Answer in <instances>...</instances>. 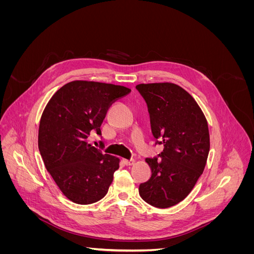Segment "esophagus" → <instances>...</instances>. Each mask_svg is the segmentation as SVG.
Instances as JSON below:
<instances>
[{"label": "esophagus", "mask_w": 254, "mask_h": 254, "mask_svg": "<svg viewBox=\"0 0 254 254\" xmlns=\"http://www.w3.org/2000/svg\"><path fill=\"white\" fill-rule=\"evenodd\" d=\"M123 162H124V164H126V165H132L134 161H133V159H130V160L124 159V160H123Z\"/></svg>", "instance_id": "obj_1"}]
</instances>
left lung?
I'll return each mask as SVG.
<instances>
[{
    "label": "left lung",
    "instance_id": "obj_1",
    "mask_svg": "<svg viewBox=\"0 0 254 254\" xmlns=\"http://www.w3.org/2000/svg\"><path fill=\"white\" fill-rule=\"evenodd\" d=\"M147 105L151 132L164 149L147 158L148 181L139 194L148 204L165 209L183 200L201 176L210 150L209 128L204 115L186 90L175 83L137 84Z\"/></svg>",
    "mask_w": 254,
    "mask_h": 254
}]
</instances>
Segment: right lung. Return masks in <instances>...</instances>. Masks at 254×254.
<instances>
[{"label": "right lung", "instance_id": "1", "mask_svg": "<svg viewBox=\"0 0 254 254\" xmlns=\"http://www.w3.org/2000/svg\"><path fill=\"white\" fill-rule=\"evenodd\" d=\"M130 89L111 83L71 81L50 99L42 113L38 147L45 168L64 195L78 204L96 202L107 194L119 158L87 143L101 126L110 105ZM102 148L103 141H99Z\"/></svg>", "mask_w": 254, "mask_h": 254}]
</instances>
